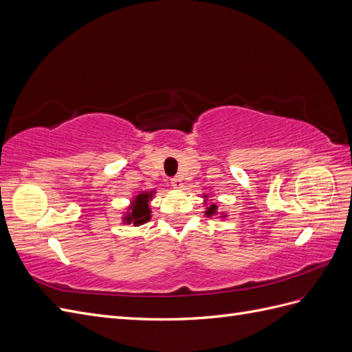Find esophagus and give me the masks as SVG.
Instances as JSON below:
<instances>
[{
  "label": "esophagus",
  "instance_id": "obj_1",
  "mask_svg": "<svg viewBox=\"0 0 352 352\" xmlns=\"http://www.w3.org/2000/svg\"><path fill=\"white\" fill-rule=\"evenodd\" d=\"M170 184H172V186H175V188H182V179H180L179 176H176V177H173L172 180H170Z\"/></svg>",
  "mask_w": 352,
  "mask_h": 352
}]
</instances>
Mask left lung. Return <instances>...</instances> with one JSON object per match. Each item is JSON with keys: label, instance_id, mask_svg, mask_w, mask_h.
Masks as SVG:
<instances>
[{"label": "left lung", "instance_id": "obj_1", "mask_svg": "<svg viewBox=\"0 0 352 352\" xmlns=\"http://www.w3.org/2000/svg\"><path fill=\"white\" fill-rule=\"evenodd\" d=\"M216 208H217L216 206H211V207L208 208V211H207V214H212V212H214V211H216Z\"/></svg>", "mask_w": 352, "mask_h": 352}]
</instances>
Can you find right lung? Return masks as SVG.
Wrapping results in <instances>:
<instances>
[{
	"mask_svg": "<svg viewBox=\"0 0 352 352\" xmlns=\"http://www.w3.org/2000/svg\"><path fill=\"white\" fill-rule=\"evenodd\" d=\"M148 199H150V194H141L138 195L133 201V206L131 207L132 212L127 217L129 221H133V225H141L150 220V207H148Z\"/></svg>",
	"mask_w": 352,
	"mask_h": 352,
	"instance_id": "right-lung-1",
	"label": "right lung"
}]
</instances>
